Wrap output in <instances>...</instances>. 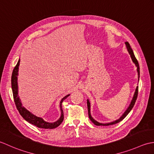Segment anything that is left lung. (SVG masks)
I'll return each instance as SVG.
<instances>
[{
    "mask_svg": "<svg viewBox=\"0 0 154 154\" xmlns=\"http://www.w3.org/2000/svg\"><path fill=\"white\" fill-rule=\"evenodd\" d=\"M125 45H126V47H127V49H128V52H129V54L131 56V60H132V61L135 64V65L137 67V74H138V78L140 77V66H139V64H138V62H137V59L136 58V57H135V55L134 54V52L132 51V49L130 47V44L128 43V42H125ZM137 94H138V86H137L136 89V91H135V93H134V97L132 98V100H131V102L130 103V104L129 106V107L128 108V109L125 110V112L124 113L123 115L122 116L118 119V120H115L114 122H110V123H107V124H102V123H100V122L96 121L94 119L92 116H91V114H90V101L88 100H87V106H88V116H89V118L90 119V120L92 121L94 124L96 125H113V124H116L117 123H119V122H121L123 119H124L125 117H126V116L129 114L131 110V109L133 108L135 104V103H136V99H137Z\"/></svg>",
    "mask_w": 154,
    "mask_h": 154,
    "instance_id": "left-lung-1",
    "label": "left lung"
}]
</instances>
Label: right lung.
<instances>
[{
	"label": "right lung",
	"mask_w": 154,
	"mask_h": 154,
	"mask_svg": "<svg viewBox=\"0 0 154 154\" xmlns=\"http://www.w3.org/2000/svg\"><path fill=\"white\" fill-rule=\"evenodd\" d=\"M19 65H20V59L18 60L17 65H16V66L13 69V71H12V74L11 76V85H12V94H13L14 101L16 106H17V109L20 113V114L23 116V118L25 120L27 121L28 122H29L30 124H33L34 125H35V126L38 128H44V129H53V128H55L56 127L59 126V125L61 124L62 122H63V120H64V112H63V110H62V103L66 98H68V96H70V94L64 96V98L60 100V111H61V116L56 122H53V123H49V122H47L44 120L42 118L38 117L34 115L30 112L28 110V109H26L24 107H23L19 96L18 95L17 76H18V66H19Z\"/></svg>",
	"instance_id": "1"
}]
</instances>
